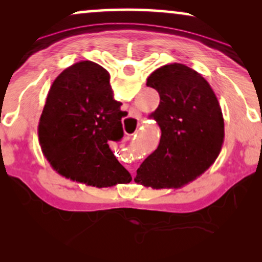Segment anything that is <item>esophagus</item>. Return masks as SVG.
<instances>
[{"instance_id": "obj_1", "label": "esophagus", "mask_w": 262, "mask_h": 262, "mask_svg": "<svg viewBox=\"0 0 262 262\" xmlns=\"http://www.w3.org/2000/svg\"><path fill=\"white\" fill-rule=\"evenodd\" d=\"M135 114H136V119H138V117H139V113H138V112H136ZM131 136H132V135H127L126 137H125V138H126V139H130Z\"/></svg>"}]
</instances>
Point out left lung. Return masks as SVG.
<instances>
[{
    "label": "left lung",
    "instance_id": "left-lung-1",
    "mask_svg": "<svg viewBox=\"0 0 262 262\" xmlns=\"http://www.w3.org/2000/svg\"><path fill=\"white\" fill-rule=\"evenodd\" d=\"M146 85L160 94L151 117L161 128L157 149L143 161L135 181L145 187L178 188L202 175L220 155L224 120L207 81L180 63L154 71Z\"/></svg>",
    "mask_w": 262,
    "mask_h": 262
}]
</instances>
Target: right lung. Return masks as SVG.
<instances>
[{"label": "right lung", "mask_w": 262, "mask_h": 262, "mask_svg": "<svg viewBox=\"0 0 262 262\" xmlns=\"http://www.w3.org/2000/svg\"><path fill=\"white\" fill-rule=\"evenodd\" d=\"M114 99L110 74L91 60L53 81L38 126L39 143L60 175L94 187L128 184L131 175L110 149L123 138L126 112Z\"/></svg>", "instance_id": "obj_1"}]
</instances>
